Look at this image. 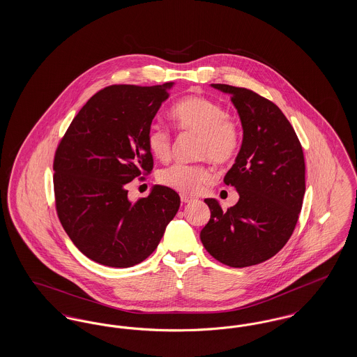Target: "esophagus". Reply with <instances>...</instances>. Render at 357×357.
Here are the masks:
<instances>
[{
  "label": "esophagus",
  "instance_id": "obj_1",
  "mask_svg": "<svg viewBox=\"0 0 357 357\" xmlns=\"http://www.w3.org/2000/svg\"><path fill=\"white\" fill-rule=\"evenodd\" d=\"M181 201H182L183 204H190V202H191V201H194V199H192L191 197H188V195H185V194H183V195H181Z\"/></svg>",
  "mask_w": 357,
  "mask_h": 357
}]
</instances>
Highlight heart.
<instances>
[{"instance_id":"b5f03b06","label":"heart","mask_w":357,"mask_h":357,"mask_svg":"<svg viewBox=\"0 0 357 357\" xmlns=\"http://www.w3.org/2000/svg\"><path fill=\"white\" fill-rule=\"evenodd\" d=\"M176 127L199 135L197 156L217 165L230 163L241 149L242 134L237 121L227 116L221 102L206 96H188L176 102L171 111ZM146 142L150 153L159 160H167L172 137L167 127L151 124ZM213 178V171L204 163H174L159 172V182L183 194L198 192Z\"/></svg>"}]
</instances>
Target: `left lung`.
I'll return each mask as SVG.
<instances>
[{
	"label": "left lung",
	"instance_id": "1",
	"mask_svg": "<svg viewBox=\"0 0 357 357\" xmlns=\"http://www.w3.org/2000/svg\"><path fill=\"white\" fill-rule=\"evenodd\" d=\"M211 85L230 95L243 139L223 179L236 187L239 199L226 211L215 199H204L211 215L201 241L227 266H253L277 255L294 231L305 194L304 153L294 128L274 102L248 88Z\"/></svg>",
	"mask_w": 357,
	"mask_h": 357
}]
</instances>
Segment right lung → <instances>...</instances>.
<instances>
[{"label":"right lung","instance_id":"1","mask_svg":"<svg viewBox=\"0 0 357 357\" xmlns=\"http://www.w3.org/2000/svg\"><path fill=\"white\" fill-rule=\"evenodd\" d=\"M172 83L115 84L95 93L69 124L53 160L57 217L75 246L92 261L130 268L158 248L181 198L153 187L128 199V183L151 174L147 130Z\"/></svg>","mask_w":357,"mask_h":357}]
</instances>
